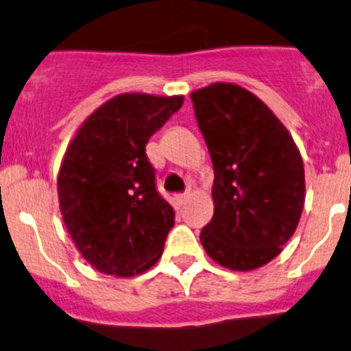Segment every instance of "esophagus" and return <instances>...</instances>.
I'll return each mask as SVG.
<instances>
[{
  "label": "esophagus",
  "instance_id": "1",
  "mask_svg": "<svg viewBox=\"0 0 351 351\" xmlns=\"http://www.w3.org/2000/svg\"><path fill=\"white\" fill-rule=\"evenodd\" d=\"M188 198H190V193H188V191H186V193L178 195V197H176V200H178V204H180V205H185Z\"/></svg>",
  "mask_w": 351,
  "mask_h": 351
}]
</instances>
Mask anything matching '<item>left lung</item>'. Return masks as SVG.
Wrapping results in <instances>:
<instances>
[{
	"mask_svg": "<svg viewBox=\"0 0 351 351\" xmlns=\"http://www.w3.org/2000/svg\"><path fill=\"white\" fill-rule=\"evenodd\" d=\"M213 180L205 252L232 271H254L281 254L304 208V166L293 136L250 90L215 82L191 92Z\"/></svg>",
	"mask_w": 351,
	"mask_h": 351,
	"instance_id": "8db88e82",
	"label": "left lung"
}]
</instances>
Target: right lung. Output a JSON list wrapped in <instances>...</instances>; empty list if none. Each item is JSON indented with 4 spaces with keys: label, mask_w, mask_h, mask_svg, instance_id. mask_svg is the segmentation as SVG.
Returning <instances> with one entry per match:
<instances>
[{
    "label": "right lung",
    "mask_w": 351,
    "mask_h": 351,
    "mask_svg": "<svg viewBox=\"0 0 351 351\" xmlns=\"http://www.w3.org/2000/svg\"><path fill=\"white\" fill-rule=\"evenodd\" d=\"M183 101L119 94L69 143L57 178L62 219L77 250L102 274H141L163 254L175 210L156 191L146 145Z\"/></svg>",
    "instance_id": "obj_1"
}]
</instances>
